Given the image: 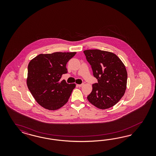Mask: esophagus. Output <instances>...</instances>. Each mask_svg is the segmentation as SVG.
<instances>
[{
    "label": "esophagus",
    "mask_w": 156,
    "mask_h": 156,
    "mask_svg": "<svg viewBox=\"0 0 156 156\" xmlns=\"http://www.w3.org/2000/svg\"><path fill=\"white\" fill-rule=\"evenodd\" d=\"M83 85H84V83H82V84H80V85H77V86H78V87H82Z\"/></svg>",
    "instance_id": "obj_1"
}]
</instances>
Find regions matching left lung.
<instances>
[{"instance_id":"left-lung-1","label":"left lung","mask_w":156,"mask_h":156,"mask_svg":"<svg viewBox=\"0 0 156 156\" xmlns=\"http://www.w3.org/2000/svg\"><path fill=\"white\" fill-rule=\"evenodd\" d=\"M98 83L93 84L88 101L100 109L110 108L125 93L128 74L122 62L113 52L100 50L83 51Z\"/></svg>"}]
</instances>
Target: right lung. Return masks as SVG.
Returning <instances> with one entry per match:
<instances>
[{"instance_id":"add662e5","label":"right lung","mask_w":156,"mask_h":156,"mask_svg":"<svg viewBox=\"0 0 156 156\" xmlns=\"http://www.w3.org/2000/svg\"><path fill=\"white\" fill-rule=\"evenodd\" d=\"M76 54H41L29 62L27 85L34 99L44 109L55 110L67 102L76 85L61 78L67 73V63Z\"/></svg>"}]
</instances>
